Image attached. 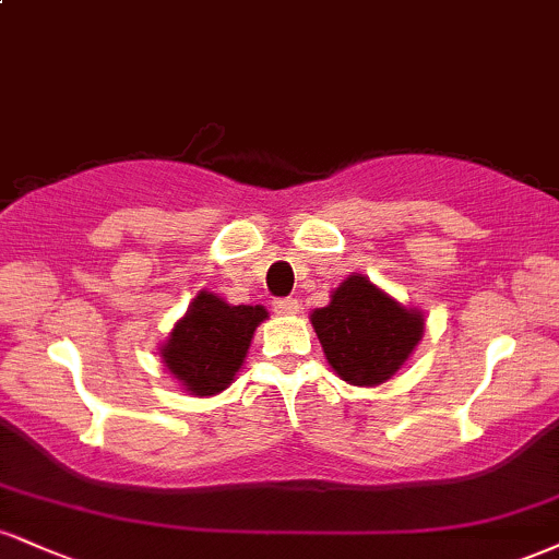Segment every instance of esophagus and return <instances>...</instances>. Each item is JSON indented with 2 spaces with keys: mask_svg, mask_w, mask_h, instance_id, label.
Masks as SVG:
<instances>
[{
  "mask_svg": "<svg viewBox=\"0 0 559 559\" xmlns=\"http://www.w3.org/2000/svg\"><path fill=\"white\" fill-rule=\"evenodd\" d=\"M299 307H301L299 299H292V297H288V299H275V301H273V310L278 312V316H286V318L297 316Z\"/></svg>",
  "mask_w": 559,
  "mask_h": 559,
  "instance_id": "esophagus-1",
  "label": "esophagus"
}]
</instances>
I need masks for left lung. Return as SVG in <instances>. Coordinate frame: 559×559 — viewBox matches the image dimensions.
Segmentation results:
<instances>
[{
    "label": "left lung",
    "instance_id": "8db88e82",
    "mask_svg": "<svg viewBox=\"0 0 559 559\" xmlns=\"http://www.w3.org/2000/svg\"><path fill=\"white\" fill-rule=\"evenodd\" d=\"M325 360L355 386H378L407 362L423 338V316L381 292L360 273L310 316Z\"/></svg>",
    "mask_w": 559,
    "mask_h": 559
}]
</instances>
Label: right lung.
I'll return each mask as SVG.
<instances>
[{"label": "right lung", "instance_id": "add662e5", "mask_svg": "<svg viewBox=\"0 0 559 559\" xmlns=\"http://www.w3.org/2000/svg\"><path fill=\"white\" fill-rule=\"evenodd\" d=\"M265 318L262 305H228L213 292H199L159 346V357L186 391L213 396L234 383L254 329Z\"/></svg>", "mask_w": 559, "mask_h": 559}]
</instances>
